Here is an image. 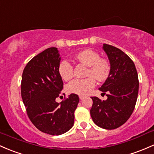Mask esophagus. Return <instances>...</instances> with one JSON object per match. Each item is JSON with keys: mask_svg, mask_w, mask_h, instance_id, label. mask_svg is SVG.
<instances>
[{"mask_svg": "<svg viewBox=\"0 0 154 154\" xmlns=\"http://www.w3.org/2000/svg\"><path fill=\"white\" fill-rule=\"evenodd\" d=\"M79 98H80L81 100H82V99L84 98V95H79Z\"/></svg>", "mask_w": 154, "mask_h": 154, "instance_id": "1", "label": "esophagus"}]
</instances>
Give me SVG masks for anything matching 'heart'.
<instances>
[{
    "mask_svg": "<svg viewBox=\"0 0 154 154\" xmlns=\"http://www.w3.org/2000/svg\"><path fill=\"white\" fill-rule=\"evenodd\" d=\"M79 62L88 67L86 72L87 79L72 80L67 85L66 90L70 93L84 95L95 87V80L99 82L105 81L109 75L110 64L106 59L100 57V54L92 49L82 51L74 56ZM59 72L63 80H70L73 76V67L68 61L63 60L59 66Z\"/></svg>",
    "mask_w": 154,
    "mask_h": 154,
    "instance_id": "obj_1",
    "label": "heart"
}]
</instances>
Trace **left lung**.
Segmentation results:
<instances>
[{
    "instance_id": "1",
    "label": "left lung",
    "mask_w": 154,
    "mask_h": 154,
    "mask_svg": "<svg viewBox=\"0 0 154 154\" xmlns=\"http://www.w3.org/2000/svg\"><path fill=\"white\" fill-rule=\"evenodd\" d=\"M103 49L110 62V72L99 88L107 93V99L101 100L91 97L90 115L97 126L115 129L128 120L136 105L139 91L138 74L134 63L120 49L103 44Z\"/></svg>"
}]
</instances>
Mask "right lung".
<instances>
[{
	"label": "right lung",
	"mask_w": 154,
	"mask_h": 154,
	"mask_svg": "<svg viewBox=\"0 0 154 154\" xmlns=\"http://www.w3.org/2000/svg\"><path fill=\"white\" fill-rule=\"evenodd\" d=\"M60 60L57 48L46 49L28 62L21 82V96L31 123L51 135H61L72 128L79 102L73 93L61 103L56 101L63 89Z\"/></svg>",
	"instance_id": "add662e5"
}]
</instances>
